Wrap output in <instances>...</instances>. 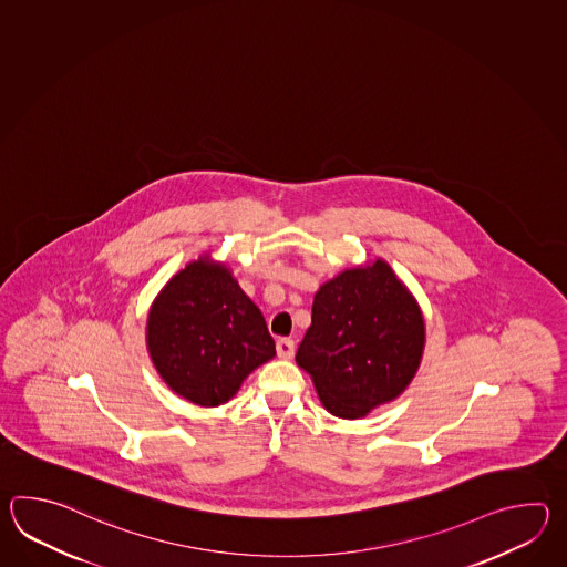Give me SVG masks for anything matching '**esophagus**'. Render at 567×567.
Listing matches in <instances>:
<instances>
[{"label": "esophagus", "mask_w": 567, "mask_h": 567, "mask_svg": "<svg viewBox=\"0 0 567 567\" xmlns=\"http://www.w3.org/2000/svg\"><path fill=\"white\" fill-rule=\"evenodd\" d=\"M276 347H278L279 359H291V357H293L296 344H293V340H291V338H279Z\"/></svg>", "instance_id": "esophagus-1"}]
</instances>
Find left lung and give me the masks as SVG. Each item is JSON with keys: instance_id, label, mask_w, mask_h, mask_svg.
Returning a JSON list of instances; mask_svg holds the SVG:
<instances>
[{"instance_id": "1", "label": "left lung", "mask_w": 567, "mask_h": 567, "mask_svg": "<svg viewBox=\"0 0 567 567\" xmlns=\"http://www.w3.org/2000/svg\"><path fill=\"white\" fill-rule=\"evenodd\" d=\"M423 313L383 259L338 274L316 291L296 362L326 410L342 420L398 399L417 373Z\"/></svg>"}]
</instances>
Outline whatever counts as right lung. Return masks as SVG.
I'll return each instance as SVG.
<instances>
[{"label":"right lung","instance_id":"1","mask_svg":"<svg viewBox=\"0 0 567 567\" xmlns=\"http://www.w3.org/2000/svg\"><path fill=\"white\" fill-rule=\"evenodd\" d=\"M145 340L164 383L200 408L227 403L249 373L276 357L264 313L229 267L208 255L157 293Z\"/></svg>","mask_w":567,"mask_h":567}]
</instances>
